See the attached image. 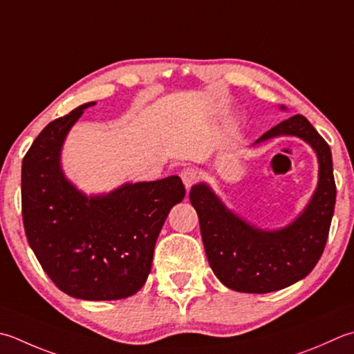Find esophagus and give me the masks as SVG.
Returning <instances> with one entry per match:
<instances>
[{"instance_id":"34e87169","label":"esophagus","mask_w":354,"mask_h":354,"mask_svg":"<svg viewBox=\"0 0 354 354\" xmlns=\"http://www.w3.org/2000/svg\"><path fill=\"white\" fill-rule=\"evenodd\" d=\"M181 178H183V183L185 185V189L189 190L190 187L195 184L198 179H199V175H198V170L193 169V167H185L183 171H181Z\"/></svg>"}]
</instances>
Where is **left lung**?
Here are the masks:
<instances>
[{"mask_svg": "<svg viewBox=\"0 0 354 354\" xmlns=\"http://www.w3.org/2000/svg\"><path fill=\"white\" fill-rule=\"evenodd\" d=\"M278 136L301 138L315 150L319 164L313 196L286 227L264 230L250 224L228 209L205 183L190 190L209 264L216 278L234 292L270 293L304 279L321 259L328 238L336 203L328 144L306 116L295 115L266 131L253 145Z\"/></svg>", "mask_w": 354, "mask_h": 354, "instance_id": "left-lung-1", "label": "left lung"}]
</instances>
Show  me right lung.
I'll return each mask as SVG.
<instances>
[{
  "label": "right lung",
  "instance_id": "1",
  "mask_svg": "<svg viewBox=\"0 0 354 354\" xmlns=\"http://www.w3.org/2000/svg\"><path fill=\"white\" fill-rule=\"evenodd\" d=\"M76 107L37 136L21 167V204L29 245L61 292L84 301L135 295L147 281L159 232L185 189L173 175L86 195L68 181L61 151L84 110Z\"/></svg>",
  "mask_w": 354,
  "mask_h": 354
}]
</instances>
